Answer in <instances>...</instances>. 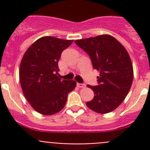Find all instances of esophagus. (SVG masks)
I'll return each instance as SVG.
<instances>
[{
    "label": "esophagus",
    "mask_w": 150,
    "mask_h": 150,
    "mask_svg": "<svg viewBox=\"0 0 150 150\" xmlns=\"http://www.w3.org/2000/svg\"><path fill=\"white\" fill-rule=\"evenodd\" d=\"M76 86H77V87H79V88H85V87H86V85L83 84V83H78L77 84H76Z\"/></svg>",
    "instance_id": "1"
}]
</instances>
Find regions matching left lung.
<instances>
[{
    "label": "left lung",
    "instance_id": "8db88e82",
    "mask_svg": "<svg viewBox=\"0 0 150 150\" xmlns=\"http://www.w3.org/2000/svg\"><path fill=\"white\" fill-rule=\"evenodd\" d=\"M75 43L89 55L94 69L100 74L97 77L98 86H87L95 93L94 98L86 102L87 107L101 114L112 112L126 98L133 82L129 54L109 34L77 40Z\"/></svg>",
    "mask_w": 150,
    "mask_h": 150
}]
</instances>
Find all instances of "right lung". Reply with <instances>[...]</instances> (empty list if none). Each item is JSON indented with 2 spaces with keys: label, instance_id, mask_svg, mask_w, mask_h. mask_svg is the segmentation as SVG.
Segmentation results:
<instances>
[{
  "label": "right lung",
  "instance_id": "add662e5",
  "mask_svg": "<svg viewBox=\"0 0 150 150\" xmlns=\"http://www.w3.org/2000/svg\"><path fill=\"white\" fill-rule=\"evenodd\" d=\"M73 40L46 36L29 46L19 67V80L23 94L30 106L40 114L50 116L62 110L67 95L75 88L74 80L59 76V60L63 50Z\"/></svg>",
  "mask_w": 150,
  "mask_h": 150
}]
</instances>
